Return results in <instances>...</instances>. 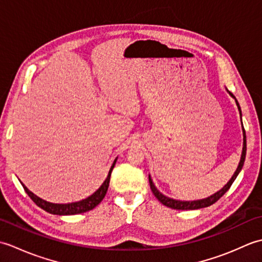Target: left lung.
I'll use <instances>...</instances> for the list:
<instances>
[{"mask_svg": "<svg viewBox=\"0 0 262 262\" xmlns=\"http://www.w3.org/2000/svg\"><path fill=\"white\" fill-rule=\"evenodd\" d=\"M229 93L231 96L235 99V97L233 96V93L229 91ZM235 102L236 105L238 108V111H240V115H241V108H240V104H238L237 100L235 99ZM242 116V115H241ZM243 126V125H242ZM246 154H247V137H246V130H244L243 128V149H242V155H241V160H240V163H238L237 169L235 171V173L233 174V177L231 178V180L226 183V185L221 189L220 191H217L216 193H214L213 196H210L208 198H205V199H200V200H193V202H181V200H174V199H171L169 197H165L164 194L161 193L157 188H155L154 183L151 179V177H148V181H149V187L152 189V192L154 193V196L158 198V200L160 203H162L166 207H170L172 209H179V210H189V209H199V208H204V207H208V206L215 204L217 200H219L223 194L229 190L231 188L232 183L234 182V180L236 179L237 174L240 173V171L242 169V166L244 164V160H246Z\"/></svg>", "mask_w": 262, "mask_h": 262, "instance_id": "left-lung-1", "label": "left lung"}]
</instances>
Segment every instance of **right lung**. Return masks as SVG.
<instances>
[{
	"label": "right lung",
	"mask_w": 262,
	"mask_h": 262,
	"mask_svg": "<svg viewBox=\"0 0 262 262\" xmlns=\"http://www.w3.org/2000/svg\"><path fill=\"white\" fill-rule=\"evenodd\" d=\"M116 161H117V159L114 161V164H113V166H111L107 179L104 180V182L102 183V186L100 187L93 194H91L90 197H88L86 199H83V200H81V202L71 203V204L48 203V202H46V200L37 197L35 193H32L29 190V189H28L24 185V183H21V185H22V187H24L25 191L28 193V196H29L32 199V202L35 203L38 206V207H40L43 210L48 211V213L55 214V215H74V214L85 213V211L93 209L94 207H96V206H98L100 203L102 202V199L104 198L105 193H107V190H108L111 171H113V169H114V166L116 164Z\"/></svg>",
	"instance_id": "add662e5"
}]
</instances>
